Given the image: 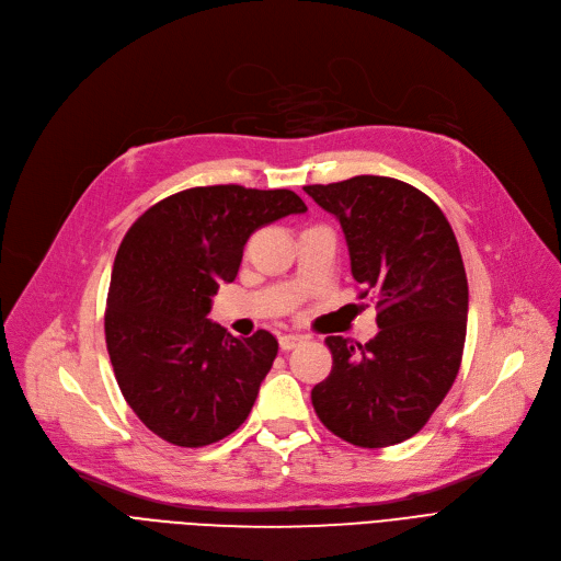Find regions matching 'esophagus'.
Here are the masks:
<instances>
[{"mask_svg":"<svg viewBox=\"0 0 561 561\" xmlns=\"http://www.w3.org/2000/svg\"><path fill=\"white\" fill-rule=\"evenodd\" d=\"M302 339H305V336H300V334H282V336H279V347H282L284 352H288V350H293L296 345H300Z\"/></svg>","mask_w":561,"mask_h":561,"instance_id":"obj_1","label":"esophagus"}]
</instances>
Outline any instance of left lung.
I'll return each instance as SVG.
<instances>
[{
    "instance_id": "8db88e82",
    "label": "left lung",
    "mask_w": 561,
    "mask_h": 561,
    "mask_svg": "<svg viewBox=\"0 0 561 561\" xmlns=\"http://www.w3.org/2000/svg\"><path fill=\"white\" fill-rule=\"evenodd\" d=\"M305 191L343 227L352 277L377 296V336H328L332 373L311 391L320 423L359 448L402 444L436 411L459 373L468 282L455 231L419 188L359 174Z\"/></svg>"
}]
</instances>
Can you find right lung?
Masks as SVG:
<instances>
[{"mask_svg": "<svg viewBox=\"0 0 561 561\" xmlns=\"http://www.w3.org/2000/svg\"><path fill=\"white\" fill-rule=\"evenodd\" d=\"M307 204L286 188L197 186L150 206L115 254L104 313L127 404L172 446L202 448L239 430L277 357L259 330L236 339L206 313L236 279L250 236Z\"/></svg>", "mask_w": 561, "mask_h": 561, "instance_id": "add662e5", "label": "right lung"}]
</instances>
